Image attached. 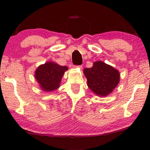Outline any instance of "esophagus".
Instances as JSON below:
<instances>
[{
	"mask_svg": "<svg viewBox=\"0 0 150 150\" xmlns=\"http://www.w3.org/2000/svg\"><path fill=\"white\" fill-rule=\"evenodd\" d=\"M73 67H74V68H79L81 69L83 68V66L82 65H73Z\"/></svg>",
	"mask_w": 150,
	"mask_h": 150,
	"instance_id": "34e87169",
	"label": "esophagus"
}]
</instances>
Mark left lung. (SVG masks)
Returning <instances> with one entry per match:
<instances>
[{
    "label": "left lung",
    "mask_w": 150,
    "mask_h": 150,
    "mask_svg": "<svg viewBox=\"0 0 150 150\" xmlns=\"http://www.w3.org/2000/svg\"><path fill=\"white\" fill-rule=\"evenodd\" d=\"M88 87L96 95L107 96L120 82V73L109 65L102 61L93 63L91 68L84 69Z\"/></svg>",
    "instance_id": "1"
}]
</instances>
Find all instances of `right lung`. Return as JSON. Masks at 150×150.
<instances>
[{
	"label": "right lung",
	"instance_id": "add662e5",
	"mask_svg": "<svg viewBox=\"0 0 150 150\" xmlns=\"http://www.w3.org/2000/svg\"><path fill=\"white\" fill-rule=\"evenodd\" d=\"M67 69L66 66L48 62L38 67L35 75L42 89L46 91H51L59 87L63 74Z\"/></svg>",
	"mask_w": 150,
	"mask_h": 150
}]
</instances>
